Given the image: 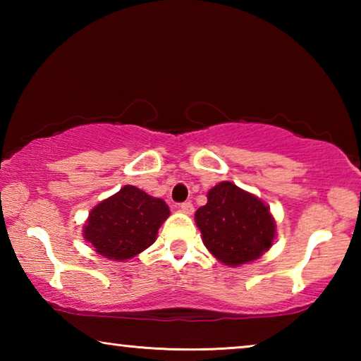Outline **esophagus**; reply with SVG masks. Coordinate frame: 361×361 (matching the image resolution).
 Segmentation results:
<instances>
[{"mask_svg":"<svg viewBox=\"0 0 361 361\" xmlns=\"http://www.w3.org/2000/svg\"><path fill=\"white\" fill-rule=\"evenodd\" d=\"M180 210L183 213H186V215H191V213L194 212V205L191 202H183V204H180Z\"/></svg>","mask_w":361,"mask_h":361,"instance_id":"34e87169","label":"esophagus"}]
</instances>
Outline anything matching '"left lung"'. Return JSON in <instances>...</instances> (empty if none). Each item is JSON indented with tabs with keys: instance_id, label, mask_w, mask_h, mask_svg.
Listing matches in <instances>:
<instances>
[{
	"instance_id": "8db88e82",
	"label": "left lung",
	"mask_w": 361,
	"mask_h": 361,
	"mask_svg": "<svg viewBox=\"0 0 361 361\" xmlns=\"http://www.w3.org/2000/svg\"><path fill=\"white\" fill-rule=\"evenodd\" d=\"M195 223L205 247L228 266L258 259L276 237L269 207L231 181L210 189L207 204L195 212Z\"/></svg>"
}]
</instances>
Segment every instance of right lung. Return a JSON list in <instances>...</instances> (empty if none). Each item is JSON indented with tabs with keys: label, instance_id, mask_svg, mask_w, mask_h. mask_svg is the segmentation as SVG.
Wrapping results in <instances>:
<instances>
[{
	"label": "right lung",
	"instance_id": "right-lung-1",
	"mask_svg": "<svg viewBox=\"0 0 361 361\" xmlns=\"http://www.w3.org/2000/svg\"><path fill=\"white\" fill-rule=\"evenodd\" d=\"M169 215L162 199L127 185L90 212L84 237L102 256L116 261L130 259L156 240Z\"/></svg>",
	"mask_w": 361,
	"mask_h": 361
}]
</instances>
